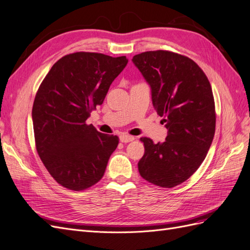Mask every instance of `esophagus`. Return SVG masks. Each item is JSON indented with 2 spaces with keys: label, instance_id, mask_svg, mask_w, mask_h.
Returning <instances> with one entry per match:
<instances>
[{
  "label": "esophagus",
  "instance_id": "1",
  "mask_svg": "<svg viewBox=\"0 0 250 250\" xmlns=\"http://www.w3.org/2000/svg\"><path fill=\"white\" fill-rule=\"evenodd\" d=\"M133 140H134V137L127 134V133H123V134L120 135V141L122 143H129V142H132Z\"/></svg>",
  "mask_w": 250,
  "mask_h": 250
}]
</instances>
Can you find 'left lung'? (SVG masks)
I'll return each mask as SVG.
<instances>
[{
    "label": "left lung",
    "mask_w": 250,
    "mask_h": 250,
    "mask_svg": "<svg viewBox=\"0 0 250 250\" xmlns=\"http://www.w3.org/2000/svg\"><path fill=\"white\" fill-rule=\"evenodd\" d=\"M133 63L151 86L152 102L168 129L164 143L141 138L145 153L141 176L161 188L183 184L197 171L213 142L215 101L207 75L194 60L166 50L134 55Z\"/></svg>",
    "instance_id": "left-lung-1"
}]
</instances>
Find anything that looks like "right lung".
<instances>
[{
    "label": "right lung",
    "mask_w": 250,
    "mask_h": 250,
    "mask_svg": "<svg viewBox=\"0 0 250 250\" xmlns=\"http://www.w3.org/2000/svg\"><path fill=\"white\" fill-rule=\"evenodd\" d=\"M128 62L126 56L76 52L56 62L37 89L32 108L35 147L60 186L83 191L103 175L119 144L117 135L86 124Z\"/></svg>",
    "instance_id": "obj_1"
}]
</instances>
